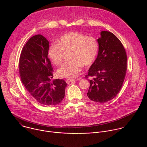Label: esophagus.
Segmentation results:
<instances>
[{"mask_svg":"<svg viewBox=\"0 0 147 147\" xmlns=\"http://www.w3.org/2000/svg\"><path fill=\"white\" fill-rule=\"evenodd\" d=\"M75 80H76L75 79H67V80H66V82H67V84H69V83H70V82H71L72 81H75Z\"/></svg>","mask_w":147,"mask_h":147,"instance_id":"obj_1","label":"esophagus"}]
</instances>
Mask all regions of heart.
Instances as JSON below:
<instances>
[{
  "label": "heart",
  "mask_w": 147,
  "mask_h": 147,
  "mask_svg": "<svg viewBox=\"0 0 147 147\" xmlns=\"http://www.w3.org/2000/svg\"><path fill=\"white\" fill-rule=\"evenodd\" d=\"M71 51V61L65 63L58 70L59 76L74 78L80 73L82 66L88 67L94 62L99 51V43L93 36L77 31L65 34L57 43L52 44L48 48V57L53 63L60 65L63 59L64 51Z\"/></svg>",
  "instance_id": "heart-1"
}]
</instances>
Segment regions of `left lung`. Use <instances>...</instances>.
Returning <instances> with one entry per match:
<instances>
[{
  "mask_svg": "<svg viewBox=\"0 0 147 147\" xmlns=\"http://www.w3.org/2000/svg\"><path fill=\"white\" fill-rule=\"evenodd\" d=\"M97 39L99 51L88 70L90 100L105 103L113 99L123 86L127 71V55L120 40L112 32L102 31Z\"/></svg>",
  "mask_w": 147,
  "mask_h": 147,
  "instance_id": "obj_1",
  "label": "left lung"
}]
</instances>
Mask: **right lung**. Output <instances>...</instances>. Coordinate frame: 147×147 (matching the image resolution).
<instances>
[{"instance_id":"right-lung-1","label":"right lung","mask_w":147,"mask_h":147,"mask_svg":"<svg viewBox=\"0 0 147 147\" xmlns=\"http://www.w3.org/2000/svg\"><path fill=\"white\" fill-rule=\"evenodd\" d=\"M49 42L42 35L32 36L24 46L19 60L22 83L40 104L53 106L63 99L67 86L63 79L53 80V69L48 57Z\"/></svg>"}]
</instances>
